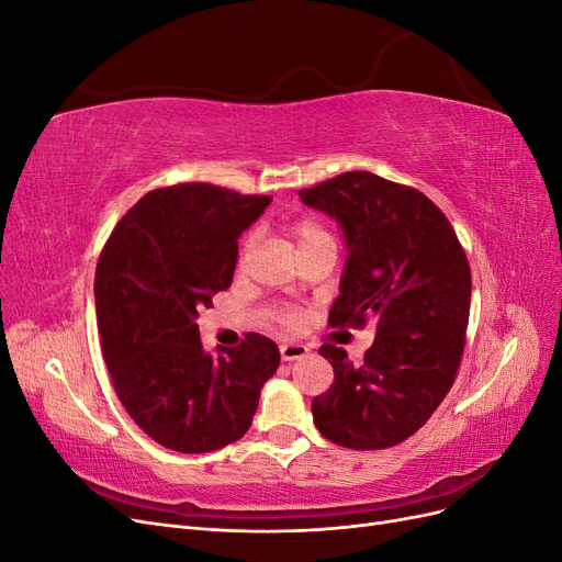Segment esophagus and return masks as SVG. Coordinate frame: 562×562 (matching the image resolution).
Listing matches in <instances>:
<instances>
[{"label":"esophagus","mask_w":562,"mask_h":562,"mask_svg":"<svg viewBox=\"0 0 562 562\" xmlns=\"http://www.w3.org/2000/svg\"><path fill=\"white\" fill-rule=\"evenodd\" d=\"M310 353L307 345H300V342H285L281 345V359L283 361H297L304 359V356Z\"/></svg>","instance_id":"obj_1"}]
</instances>
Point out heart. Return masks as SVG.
<instances>
[{
  "instance_id": "1",
  "label": "heart",
  "mask_w": 562,
  "mask_h": 562,
  "mask_svg": "<svg viewBox=\"0 0 562 562\" xmlns=\"http://www.w3.org/2000/svg\"><path fill=\"white\" fill-rule=\"evenodd\" d=\"M293 236H295V241H297L300 250H307V248H312V246H316V244L335 241L330 229H328L326 225H323L318 217H312V215L297 220V223L293 225ZM255 244H258V234L250 232V234L246 236V239H244V244H241V252H239V265H241V267L246 265L248 255L252 252ZM281 321L285 323V326H295V323L300 321V314L293 312V310H285V312H281Z\"/></svg>"
}]
</instances>
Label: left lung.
I'll list each match as a JSON object with an SVG mask.
<instances>
[{
	"instance_id": "left-lung-1",
	"label": "left lung",
	"mask_w": 562,
	"mask_h": 562,
	"mask_svg": "<svg viewBox=\"0 0 562 562\" xmlns=\"http://www.w3.org/2000/svg\"><path fill=\"white\" fill-rule=\"evenodd\" d=\"M335 217L349 248L330 328L378 326L361 363L330 342L318 353L335 380L312 401L321 436L351 450H384L419 431L462 363L471 269L450 220L415 187L349 171L300 190Z\"/></svg>"
}]
</instances>
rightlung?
I'll use <instances>...</instances> for the list:
<instances>
[{"label":"right lung","mask_w":562,"mask_h":562,"mask_svg":"<svg viewBox=\"0 0 562 562\" xmlns=\"http://www.w3.org/2000/svg\"><path fill=\"white\" fill-rule=\"evenodd\" d=\"M271 203L209 182L147 192L119 220L95 267V316L119 401L159 446L211 452L239 440L281 353L246 333L203 351L196 310L227 291L239 236Z\"/></svg>","instance_id":"obj_1"}]
</instances>
